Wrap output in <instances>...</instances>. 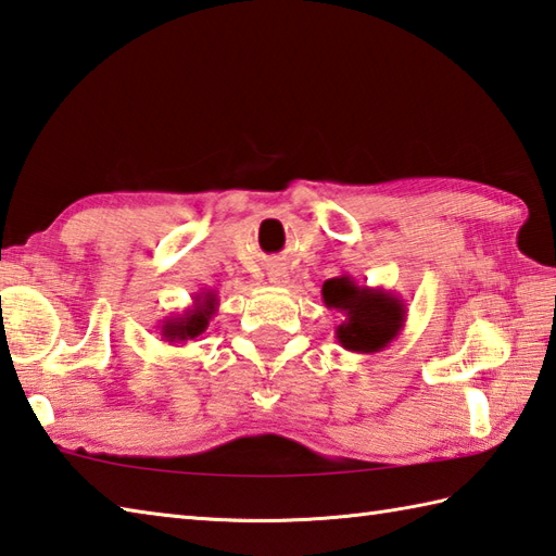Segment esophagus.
I'll use <instances>...</instances> for the list:
<instances>
[{"label": "esophagus", "mask_w": 556, "mask_h": 556, "mask_svg": "<svg viewBox=\"0 0 556 556\" xmlns=\"http://www.w3.org/2000/svg\"><path fill=\"white\" fill-rule=\"evenodd\" d=\"M270 282H274V286H282V282H286V274H278V270H274V274H270Z\"/></svg>", "instance_id": "34e87169"}]
</instances>
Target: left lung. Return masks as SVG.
Returning a JSON list of instances; mask_svg holds the SVG:
<instances>
[{"label":"left lung","mask_w":556,"mask_h":556,"mask_svg":"<svg viewBox=\"0 0 556 556\" xmlns=\"http://www.w3.org/2000/svg\"><path fill=\"white\" fill-rule=\"evenodd\" d=\"M321 298L328 309L345 316L343 324L336 326V338L350 353H381L405 326L407 307L403 298L383 288L357 286L348 274L328 278Z\"/></svg>","instance_id":"obj_1"}]
</instances>
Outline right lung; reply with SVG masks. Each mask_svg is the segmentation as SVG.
<instances>
[{
	"label": "right lung",
	"mask_w": 556,
	"mask_h": 556,
	"mask_svg": "<svg viewBox=\"0 0 556 556\" xmlns=\"http://www.w3.org/2000/svg\"><path fill=\"white\" fill-rule=\"evenodd\" d=\"M191 300L194 302H191L182 314L167 316V319L157 326V331H161L165 343L173 345L197 341L199 336L206 333L208 321L213 319L215 312H218V294H215V290H201Z\"/></svg>",
	"instance_id": "1"
}]
</instances>
